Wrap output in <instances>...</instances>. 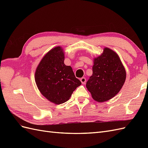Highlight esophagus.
<instances>
[{"label": "esophagus", "mask_w": 148, "mask_h": 148, "mask_svg": "<svg viewBox=\"0 0 148 148\" xmlns=\"http://www.w3.org/2000/svg\"><path fill=\"white\" fill-rule=\"evenodd\" d=\"M80 81H81V82H82V83L83 84H84L85 83H86V79L84 77H83V78H82L81 79H80Z\"/></svg>", "instance_id": "34e87169"}]
</instances>
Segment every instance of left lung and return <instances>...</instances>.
<instances>
[{"instance_id": "8db88e82", "label": "left lung", "mask_w": 148, "mask_h": 148, "mask_svg": "<svg viewBox=\"0 0 148 148\" xmlns=\"http://www.w3.org/2000/svg\"><path fill=\"white\" fill-rule=\"evenodd\" d=\"M126 79V71L118 54L105 47L102 54L94 59L92 75L86 88L94 100L105 102L114 97Z\"/></svg>"}]
</instances>
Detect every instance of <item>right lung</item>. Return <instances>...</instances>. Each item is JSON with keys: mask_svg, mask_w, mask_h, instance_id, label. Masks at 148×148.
I'll return each mask as SVG.
<instances>
[{"mask_svg": "<svg viewBox=\"0 0 148 148\" xmlns=\"http://www.w3.org/2000/svg\"><path fill=\"white\" fill-rule=\"evenodd\" d=\"M63 49L57 46L49 51L39 62L35 72V82L39 91L50 102L60 104L68 101L82 84L72 68L64 64Z\"/></svg>", "mask_w": 148, "mask_h": 148, "instance_id": "1", "label": "right lung"}]
</instances>
